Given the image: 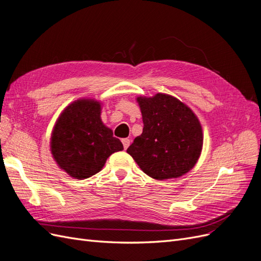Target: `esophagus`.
Listing matches in <instances>:
<instances>
[{
  "mask_svg": "<svg viewBox=\"0 0 261 261\" xmlns=\"http://www.w3.org/2000/svg\"><path fill=\"white\" fill-rule=\"evenodd\" d=\"M122 143H123V146H124V149H127L129 144H130V140L128 138H124L122 139Z\"/></svg>",
  "mask_w": 261,
  "mask_h": 261,
  "instance_id": "esophagus-1",
  "label": "esophagus"
}]
</instances>
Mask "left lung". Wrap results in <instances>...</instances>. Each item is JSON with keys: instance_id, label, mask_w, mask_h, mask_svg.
<instances>
[{"instance_id": "1", "label": "left lung", "mask_w": 261, "mask_h": 261, "mask_svg": "<svg viewBox=\"0 0 261 261\" xmlns=\"http://www.w3.org/2000/svg\"><path fill=\"white\" fill-rule=\"evenodd\" d=\"M144 129L127 153L154 179L177 178L191 171L201 154L203 134L193 110L167 93L137 97Z\"/></svg>"}]
</instances>
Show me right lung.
Wrapping results in <instances>:
<instances>
[{
    "instance_id": "obj_1",
    "label": "right lung",
    "mask_w": 261,
    "mask_h": 261,
    "mask_svg": "<svg viewBox=\"0 0 261 261\" xmlns=\"http://www.w3.org/2000/svg\"><path fill=\"white\" fill-rule=\"evenodd\" d=\"M101 101L75 100L54 124L50 150L58 167L76 179L88 178L102 170L108 158L122 151L123 144L101 120Z\"/></svg>"
}]
</instances>
